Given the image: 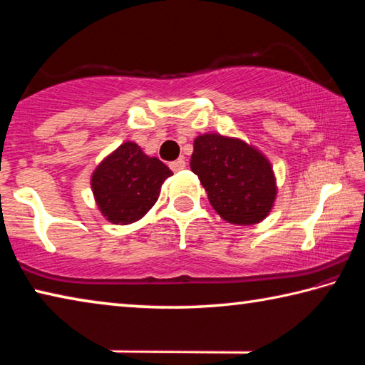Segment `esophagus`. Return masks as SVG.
I'll return each mask as SVG.
<instances>
[{"mask_svg": "<svg viewBox=\"0 0 365 365\" xmlns=\"http://www.w3.org/2000/svg\"><path fill=\"white\" fill-rule=\"evenodd\" d=\"M185 168H187V163H185L183 158L174 160V163H170V169L174 170V172H178V170H182Z\"/></svg>", "mask_w": 365, "mask_h": 365, "instance_id": "34e87169", "label": "esophagus"}]
</instances>
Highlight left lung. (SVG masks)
Wrapping results in <instances>:
<instances>
[{
    "label": "left lung",
    "mask_w": 365,
    "mask_h": 365,
    "mask_svg": "<svg viewBox=\"0 0 365 365\" xmlns=\"http://www.w3.org/2000/svg\"><path fill=\"white\" fill-rule=\"evenodd\" d=\"M190 165L211 206L228 224L256 225L274 207L279 188L270 160L242 138L200 135Z\"/></svg>",
    "instance_id": "8db88e82"
}]
</instances>
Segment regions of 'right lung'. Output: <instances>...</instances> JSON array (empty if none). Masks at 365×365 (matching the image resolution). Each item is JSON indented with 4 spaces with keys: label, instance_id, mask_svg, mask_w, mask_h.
I'll return each mask as SVG.
<instances>
[{
    "label": "right lung",
    "instance_id": "1",
    "mask_svg": "<svg viewBox=\"0 0 365 365\" xmlns=\"http://www.w3.org/2000/svg\"><path fill=\"white\" fill-rule=\"evenodd\" d=\"M172 170L135 141L108 154L91 174V191L103 217L115 225L140 220L156 205L160 187Z\"/></svg>",
    "mask_w": 365,
    "mask_h": 365
}]
</instances>
